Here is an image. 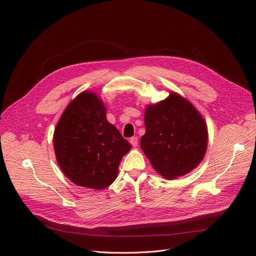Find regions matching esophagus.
<instances>
[{"instance_id": "1", "label": "esophagus", "mask_w": 256, "mask_h": 256, "mask_svg": "<svg viewBox=\"0 0 256 256\" xmlns=\"http://www.w3.org/2000/svg\"><path fill=\"white\" fill-rule=\"evenodd\" d=\"M138 138L136 136H132V138H130V144L131 145H132L134 147H136V146H138Z\"/></svg>"}]
</instances>
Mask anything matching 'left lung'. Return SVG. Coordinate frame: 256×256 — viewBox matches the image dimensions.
<instances>
[{"instance_id": "left-lung-1", "label": "left lung", "mask_w": 256, "mask_h": 256, "mask_svg": "<svg viewBox=\"0 0 256 256\" xmlns=\"http://www.w3.org/2000/svg\"><path fill=\"white\" fill-rule=\"evenodd\" d=\"M141 148L152 168L166 180L194 170L207 150L208 130L203 116L187 99L172 92L144 112Z\"/></svg>"}]
</instances>
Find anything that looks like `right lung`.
<instances>
[{
	"mask_svg": "<svg viewBox=\"0 0 256 256\" xmlns=\"http://www.w3.org/2000/svg\"><path fill=\"white\" fill-rule=\"evenodd\" d=\"M53 146L62 171L74 184L102 190L116 180L131 145L106 120L96 92L84 90L66 106L54 129Z\"/></svg>",
	"mask_w": 256,
	"mask_h": 256,
	"instance_id": "1",
	"label": "right lung"
}]
</instances>
